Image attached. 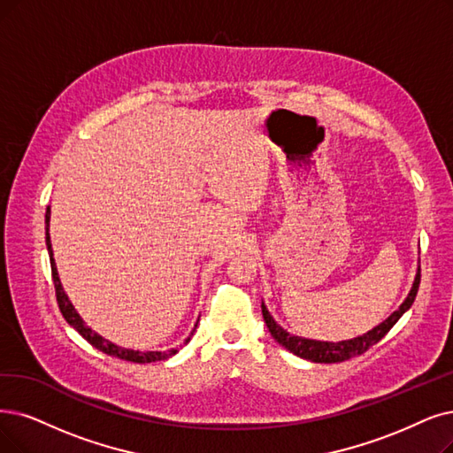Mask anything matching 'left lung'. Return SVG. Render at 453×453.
I'll use <instances>...</instances> for the list:
<instances>
[{
    "label": "left lung",
    "mask_w": 453,
    "mask_h": 453,
    "mask_svg": "<svg viewBox=\"0 0 453 453\" xmlns=\"http://www.w3.org/2000/svg\"><path fill=\"white\" fill-rule=\"evenodd\" d=\"M418 286H420V267H418V273H416V277H414L411 292H409L407 299L400 304V309L392 312L383 323H379L377 327H373L366 334L351 338V340L319 342V340H309V338L289 334L280 327V325H277V321L273 319V316L269 314V311L265 309L264 303H262V316H264V321L267 325L271 336H273L280 343V346L286 348L289 353L311 360V363H325V365L343 363V360L353 358L357 355H363L365 351H368L373 346V343H377L394 327L395 321L400 319L411 309V304L414 303L416 294H418Z\"/></svg>",
    "instance_id": "obj_1"
}]
</instances>
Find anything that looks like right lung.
<instances>
[{"label":"right lung","instance_id":"add662e5","mask_svg":"<svg viewBox=\"0 0 453 453\" xmlns=\"http://www.w3.org/2000/svg\"><path fill=\"white\" fill-rule=\"evenodd\" d=\"M48 225H50V206L46 210V245H48V252H50V264H51V277H53V286H56V297H58V304L59 311L63 314V318L66 319L68 325H72L90 346H95L96 349H100L105 355H111L122 360H130V363H156V360H165L169 357H173L178 349H169V351H134V349H126L117 346V343L102 338L98 333H95L90 327H87L85 321L81 319V316L76 312L74 306L68 301L65 289L61 286L59 275H58V267H56V260H53V250H51V243H50V232H48ZM189 342V338L186 340Z\"/></svg>","mask_w":453,"mask_h":453}]
</instances>
